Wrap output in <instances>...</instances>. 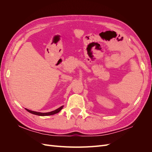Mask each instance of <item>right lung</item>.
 Instances as JSON below:
<instances>
[{
    "mask_svg": "<svg viewBox=\"0 0 152 152\" xmlns=\"http://www.w3.org/2000/svg\"><path fill=\"white\" fill-rule=\"evenodd\" d=\"M63 108V106H61V107L58 108V109L54 110V111L50 112H47V113H41V112H35V111H32V110H28L25 108V110L26 111H28L29 113L36 115H39V116H48V115H52L58 113V112H59L62 110V108Z\"/></svg>",
    "mask_w": 152,
    "mask_h": 152,
    "instance_id": "right-lung-1",
    "label": "right lung"
}]
</instances>
